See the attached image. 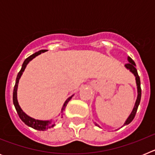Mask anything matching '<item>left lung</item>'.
I'll use <instances>...</instances> for the list:
<instances>
[{
    "mask_svg": "<svg viewBox=\"0 0 155 155\" xmlns=\"http://www.w3.org/2000/svg\"><path fill=\"white\" fill-rule=\"evenodd\" d=\"M128 61L130 63H127V64H125V67L127 68V69H129L130 71L132 72L133 74H134V76L136 77V82H137V92H138V94H137V99L136 101V103H135V105H134V109H133L132 113H131V114L130 115V116L128 117V119L127 120V121H126V123L124 124V126L125 125H127V124H130L131 122H132V120H134V117H135V116H136V113H137V109H138V106H139V104H140V98H141V88H140V77L139 75H138V73H137V71L136 68H135V66H136V64H135V63H134V61H133L132 59L130 58V57H128ZM96 126L98 125L97 124H94Z\"/></svg>",
    "mask_w": 155,
    "mask_h": 155,
    "instance_id": "8db88e82",
    "label": "left lung"
}]
</instances>
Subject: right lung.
<instances>
[{
  "mask_svg": "<svg viewBox=\"0 0 155 155\" xmlns=\"http://www.w3.org/2000/svg\"><path fill=\"white\" fill-rule=\"evenodd\" d=\"M46 51L45 50H39V51L36 52V53H33L32 55L29 56L28 58H26L25 60L24 63L22 64V67H21V71H19L18 74V76H17V78H16V81H15V87H14V91H13V102H14V105H15V107L16 111H17L19 117L24 122L25 124H26L27 126L28 127H31V128L35 129L37 130H47V129H50L51 127H54L55 124H52L51 122L50 121H42V120H35V119H32L31 117H29L28 116H27L25 113L21 110V109L20 108L19 106L18 103V100H17V87H18V81L21 78V74H22V72L25 71V68H26V65L28 64V63L30 61H31L34 57H35L36 56L39 55L41 54L42 53H44ZM72 97H70L69 98H68V100L66 101L65 103H64V106H63V109H62V112L65 109L66 105L68 104V102H69L71 98Z\"/></svg>",
  "mask_w": 155,
  "mask_h": 155,
  "instance_id": "right-lung-1",
  "label": "right lung"
}]
</instances>
